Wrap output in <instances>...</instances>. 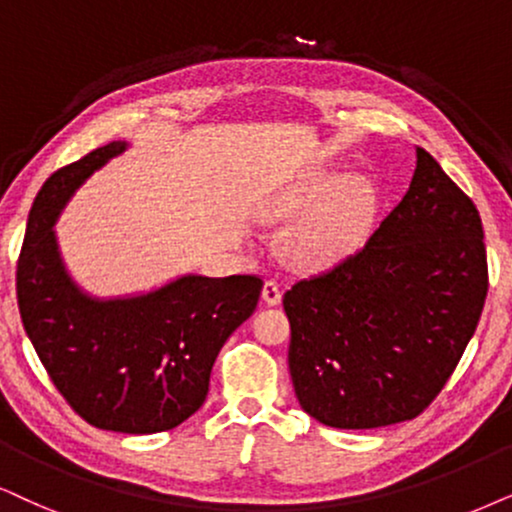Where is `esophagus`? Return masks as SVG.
<instances>
[{"instance_id":"1","label":"esophagus","mask_w":512,"mask_h":512,"mask_svg":"<svg viewBox=\"0 0 512 512\" xmlns=\"http://www.w3.org/2000/svg\"><path fill=\"white\" fill-rule=\"evenodd\" d=\"M262 300L269 304V307H276L281 302V288H278L276 281H267L262 288Z\"/></svg>"}]
</instances>
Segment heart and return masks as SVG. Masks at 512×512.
<instances>
[{
  "label": "heart",
  "instance_id": "obj_1",
  "mask_svg": "<svg viewBox=\"0 0 512 512\" xmlns=\"http://www.w3.org/2000/svg\"><path fill=\"white\" fill-rule=\"evenodd\" d=\"M331 174H312L290 184L269 200L267 217L288 219L304 213L283 236L288 260L304 269H321L349 255L373 222L378 191L364 174L335 181Z\"/></svg>",
  "mask_w": 512,
  "mask_h": 512
}]
</instances>
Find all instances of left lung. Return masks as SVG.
<instances>
[{
	"label": "left lung",
	"instance_id": "1",
	"mask_svg": "<svg viewBox=\"0 0 512 512\" xmlns=\"http://www.w3.org/2000/svg\"><path fill=\"white\" fill-rule=\"evenodd\" d=\"M487 288L480 212L416 148L409 191L373 236L283 295L300 406L340 430L416 418L463 357Z\"/></svg>",
	"mask_w": 512,
	"mask_h": 512
}]
</instances>
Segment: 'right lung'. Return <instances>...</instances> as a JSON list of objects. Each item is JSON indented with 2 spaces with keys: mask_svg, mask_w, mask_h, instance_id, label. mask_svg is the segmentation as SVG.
I'll return each instance as SVG.
<instances>
[{
  "mask_svg": "<svg viewBox=\"0 0 512 512\" xmlns=\"http://www.w3.org/2000/svg\"><path fill=\"white\" fill-rule=\"evenodd\" d=\"M127 148L111 141L47 179L28 217L16 293L25 333L68 404L94 428L153 435L203 406L212 364L255 312L262 278L184 274L125 297L77 286L54 224L84 181Z\"/></svg>",
  "mask_w": 512,
  "mask_h": 512,
  "instance_id": "obj_1",
  "label": "right lung"
}]
</instances>
